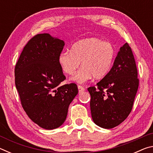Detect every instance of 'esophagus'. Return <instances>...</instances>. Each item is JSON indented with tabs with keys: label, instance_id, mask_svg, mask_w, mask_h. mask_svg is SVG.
Returning <instances> with one entry per match:
<instances>
[{
	"label": "esophagus",
	"instance_id": "obj_1",
	"mask_svg": "<svg viewBox=\"0 0 153 153\" xmlns=\"http://www.w3.org/2000/svg\"><path fill=\"white\" fill-rule=\"evenodd\" d=\"M77 88H78V91H79V93H81L82 92L85 91V88L84 87H82L81 86H77Z\"/></svg>",
	"mask_w": 153,
	"mask_h": 153
}]
</instances>
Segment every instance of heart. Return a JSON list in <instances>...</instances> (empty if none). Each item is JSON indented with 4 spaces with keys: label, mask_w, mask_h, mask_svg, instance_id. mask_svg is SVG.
Segmentation results:
<instances>
[{
    "label": "heart",
    "mask_w": 153,
    "mask_h": 153,
    "mask_svg": "<svg viewBox=\"0 0 153 153\" xmlns=\"http://www.w3.org/2000/svg\"><path fill=\"white\" fill-rule=\"evenodd\" d=\"M115 55V48L110 42L97 38H85L74 43L71 51L61 52L59 63L66 74L73 75L81 62L82 67L71 80L83 84L93 77L97 79L104 77L112 67Z\"/></svg>",
    "instance_id": "heart-1"
}]
</instances>
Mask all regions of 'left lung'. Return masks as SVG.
Here are the masks:
<instances>
[{"label": "left lung", "instance_id": "obj_1", "mask_svg": "<svg viewBox=\"0 0 153 153\" xmlns=\"http://www.w3.org/2000/svg\"><path fill=\"white\" fill-rule=\"evenodd\" d=\"M139 79L132 51L128 43L121 46L109 72L90 87L92 120L100 128L111 129L120 125L132 109Z\"/></svg>", "mask_w": 153, "mask_h": 153}]
</instances>
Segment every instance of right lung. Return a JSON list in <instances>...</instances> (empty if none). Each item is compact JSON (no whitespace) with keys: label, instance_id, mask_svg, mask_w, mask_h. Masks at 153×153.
Here are the masks:
<instances>
[{"label":"right lung","instance_id":"obj_1","mask_svg":"<svg viewBox=\"0 0 153 153\" xmlns=\"http://www.w3.org/2000/svg\"><path fill=\"white\" fill-rule=\"evenodd\" d=\"M63 40L49 33L29 40L15 67V81L21 103L32 121L53 129L66 120L70 103L78 93L75 84L60 85L65 79L59 56Z\"/></svg>","mask_w":153,"mask_h":153}]
</instances>
